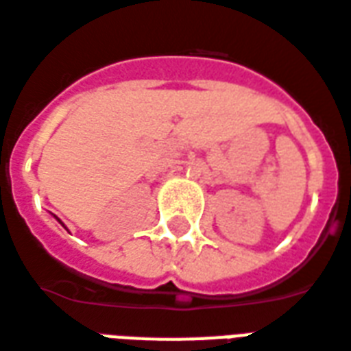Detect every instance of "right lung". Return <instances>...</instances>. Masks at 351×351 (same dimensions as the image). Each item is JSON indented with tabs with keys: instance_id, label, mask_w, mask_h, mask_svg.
<instances>
[{
	"instance_id": "right-lung-1",
	"label": "right lung",
	"mask_w": 351,
	"mask_h": 351,
	"mask_svg": "<svg viewBox=\"0 0 351 351\" xmlns=\"http://www.w3.org/2000/svg\"><path fill=\"white\" fill-rule=\"evenodd\" d=\"M56 219H58V217H56ZM58 221H60V219H58ZM61 222V221H60ZM61 224H63V222H61ZM63 226H65V224H63Z\"/></svg>"
}]
</instances>
